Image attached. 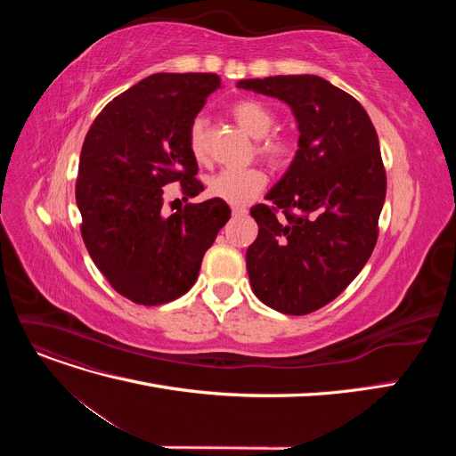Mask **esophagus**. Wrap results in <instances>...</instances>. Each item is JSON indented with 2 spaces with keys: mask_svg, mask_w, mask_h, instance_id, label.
Here are the masks:
<instances>
[{
  "mask_svg": "<svg viewBox=\"0 0 456 456\" xmlns=\"http://www.w3.org/2000/svg\"><path fill=\"white\" fill-rule=\"evenodd\" d=\"M232 215H233V216H243V215H247V207L233 205V207H232Z\"/></svg>",
  "mask_w": 456,
  "mask_h": 456,
  "instance_id": "esophagus-1",
  "label": "esophagus"
}]
</instances>
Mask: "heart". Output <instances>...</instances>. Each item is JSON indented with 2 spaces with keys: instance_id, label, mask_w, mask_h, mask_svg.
I'll return each mask as SVG.
<instances>
[{
  "instance_id": "1",
  "label": "heart",
  "mask_w": 456,
  "mask_h": 456,
  "mask_svg": "<svg viewBox=\"0 0 456 456\" xmlns=\"http://www.w3.org/2000/svg\"><path fill=\"white\" fill-rule=\"evenodd\" d=\"M232 118L238 126L256 139V154L265 158L273 167H285L297 154V142L289 134L272 133L278 116L265 102L255 99H243L230 108ZM186 148L196 163L209 161V139L203 118H194L186 129ZM268 183L266 173L260 167L224 169L207 181V191L213 198L230 205H245L253 201Z\"/></svg>"
}]
</instances>
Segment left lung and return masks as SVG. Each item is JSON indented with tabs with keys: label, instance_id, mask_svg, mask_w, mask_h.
Returning <instances> with one entry per match:
<instances>
[{
	"label": "left lung",
	"instance_id": "left-lung-1",
	"mask_svg": "<svg viewBox=\"0 0 456 456\" xmlns=\"http://www.w3.org/2000/svg\"><path fill=\"white\" fill-rule=\"evenodd\" d=\"M291 106L298 150L291 167L251 207L258 236L247 249L253 293L266 306L306 315L329 305L369 260L379 238L386 171L365 108L320 76L243 79Z\"/></svg>",
	"mask_w": 456,
	"mask_h": 456
}]
</instances>
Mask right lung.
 <instances>
[{
	"label": "right lung",
	"mask_w": 456,
	"mask_h": 456,
	"mask_svg": "<svg viewBox=\"0 0 456 456\" xmlns=\"http://www.w3.org/2000/svg\"><path fill=\"white\" fill-rule=\"evenodd\" d=\"M218 87L216 74L148 76L108 102L87 131L76 181L81 238L108 283L134 305L188 293L230 218L218 198L161 213L167 184L181 183L184 201L203 191L186 129Z\"/></svg>",
	"instance_id": "right-lung-1"
}]
</instances>
